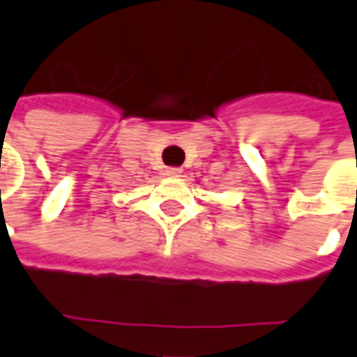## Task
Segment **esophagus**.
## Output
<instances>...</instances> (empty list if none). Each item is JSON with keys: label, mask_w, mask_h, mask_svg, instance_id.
<instances>
[{"label": "esophagus", "mask_w": 357, "mask_h": 357, "mask_svg": "<svg viewBox=\"0 0 357 357\" xmlns=\"http://www.w3.org/2000/svg\"><path fill=\"white\" fill-rule=\"evenodd\" d=\"M181 168H176V166H174V168H168V170H166V176H170V178H179V176H181Z\"/></svg>", "instance_id": "esophagus-1"}]
</instances>
